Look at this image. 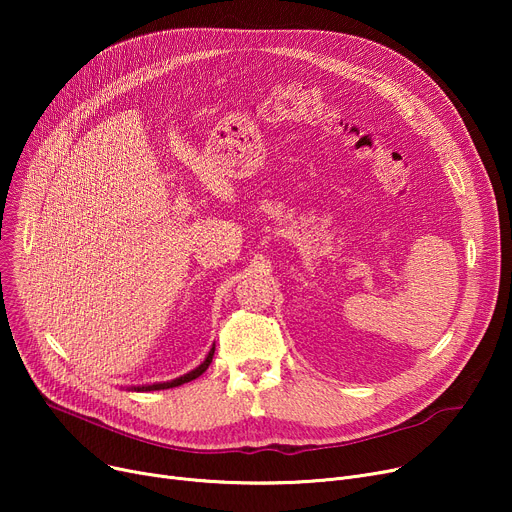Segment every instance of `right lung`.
Returning <instances> with one entry per match:
<instances>
[{"label": "right lung", "mask_w": 512, "mask_h": 512, "mask_svg": "<svg viewBox=\"0 0 512 512\" xmlns=\"http://www.w3.org/2000/svg\"><path fill=\"white\" fill-rule=\"evenodd\" d=\"M213 353H215V344L209 348V353H207L205 361H203L199 367H195L193 371H188V373L180 375V378H176V380H170V382H157V384H145V386H130V390H134V392H151V390H166V388L182 386V384H186V382H193L195 378H199L201 373H205V369L209 367V363H211V359H213Z\"/></svg>", "instance_id": "obj_1"}]
</instances>
